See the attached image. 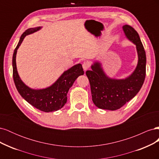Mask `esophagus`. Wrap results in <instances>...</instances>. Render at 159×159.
<instances>
[{
    "label": "esophagus",
    "mask_w": 159,
    "mask_h": 159,
    "mask_svg": "<svg viewBox=\"0 0 159 159\" xmlns=\"http://www.w3.org/2000/svg\"><path fill=\"white\" fill-rule=\"evenodd\" d=\"M82 66H83V69H84V71L88 70L89 69V67H90L89 62H88V61H85V62H84V64H83Z\"/></svg>",
    "instance_id": "esophagus-1"
}]
</instances>
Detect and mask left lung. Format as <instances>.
Here are the masks:
<instances>
[{
	"instance_id": "1",
	"label": "left lung",
	"mask_w": 159,
	"mask_h": 159,
	"mask_svg": "<svg viewBox=\"0 0 159 159\" xmlns=\"http://www.w3.org/2000/svg\"><path fill=\"white\" fill-rule=\"evenodd\" d=\"M127 39L136 46L138 62L133 73L124 79L109 77L99 61H94L86 71L89 81L92 101L99 109L114 111L133 99L144 83L146 75V54L137 32L129 25L123 26Z\"/></svg>"
}]
</instances>
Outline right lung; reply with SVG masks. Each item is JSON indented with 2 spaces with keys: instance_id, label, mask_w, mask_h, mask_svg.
<instances>
[{
  "instance_id": "obj_1",
  "label": "right lung",
  "mask_w": 159,
  "mask_h": 159,
  "mask_svg": "<svg viewBox=\"0 0 159 159\" xmlns=\"http://www.w3.org/2000/svg\"><path fill=\"white\" fill-rule=\"evenodd\" d=\"M41 28V26L29 28L20 36L12 56L13 79L18 93L28 103L38 109L48 113L56 111L64 107L67 102V94L70 88L80 75H84V71L81 64L74 65L65 71L52 85L44 89H32L24 83L16 68L17 50L27 35L40 30Z\"/></svg>"
}]
</instances>
